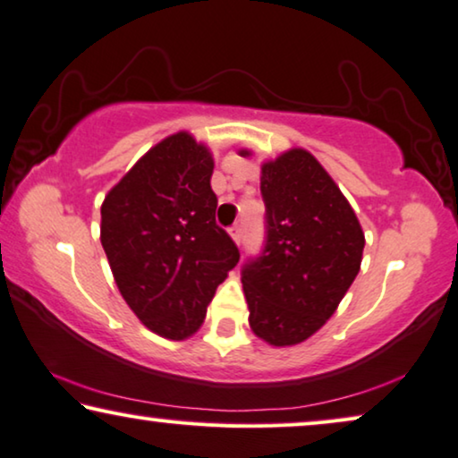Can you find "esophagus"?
<instances>
[{"instance_id": "34e87169", "label": "esophagus", "mask_w": 458, "mask_h": 458, "mask_svg": "<svg viewBox=\"0 0 458 458\" xmlns=\"http://www.w3.org/2000/svg\"><path fill=\"white\" fill-rule=\"evenodd\" d=\"M230 236H232V241H234L238 247H241V242H242V228L238 226V224H234V226L230 228Z\"/></svg>"}]
</instances>
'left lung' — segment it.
<instances>
[{
    "mask_svg": "<svg viewBox=\"0 0 458 458\" xmlns=\"http://www.w3.org/2000/svg\"><path fill=\"white\" fill-rule=\"evenodd\" d=\"M261 197L266 244L242 266L249 324L266 343L293 346L336 311L359 274L365 234L330 174L305 149L261 165Z\"/></svg>",
    "mask_w": 458,
    "mask_h": 458,
    "instance_id": "8db88e82",
    "label": "left lung"
}]
</instances>
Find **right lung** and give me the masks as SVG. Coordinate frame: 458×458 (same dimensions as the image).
<instances>
[{
  "label": "right lung",
  "mask_w": 458,
  "mask_h": 458,
  "mask_svg": "<svg viewBox=\"0 0 458 458\" xmlns=\"http://www.w3.org/2000/svg\"><path fill=\"white\" fill-rule=\"evenodd\" d=\"M214 157L189 132L151 147L101 205V244L114 280L151 332L184 340L241 259L217 226Z\"/></svg>",
  "instance_id": "right-lung-1"
}]
</instances>
